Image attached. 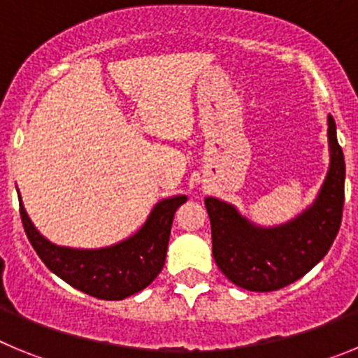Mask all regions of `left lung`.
I'll use <instances>...</instances> for the list:
<instances>
[{
	"instance_id": "left-lung-1",
	"label": "left lung",
	"mask_w": 358,
	"mask_h": 358,
	"mask_svg": "<svg viewBox=\"0 0 358 358\" xmlns=\"http://www.w3.org/2000/svg\"><path fill=\"white\" fill-rule=\"evenodd\" d=\"M330 166L314 204L285 224L262 227L233 204L206 197L213 258L224 276L252 292H273L305 276L330 251L344 206V154L328 115Z\"/></svg>"
}]
</instances>
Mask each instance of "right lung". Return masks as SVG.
<instances>
[{
    "instance_id": "1",
    "label": "right lung",
    "mask_w": 358,
    "mask_h": 358,
    "mask_svg": "<svg viewBox=\"0 0 358 358\" xmlns=\"http://www.w3.org/2000/svg\"><path fill=\"white\" fill-rule=\"evenodd\" d=\"M17 197L24 233L44 265L80 292L107 301L125 299L156 280L166 258L173 215L188 199L176 195L159 201L143 226L122 242L100 249H75L44 238L28 217L19 192Z\"/></svg>"
}]
</instances>
